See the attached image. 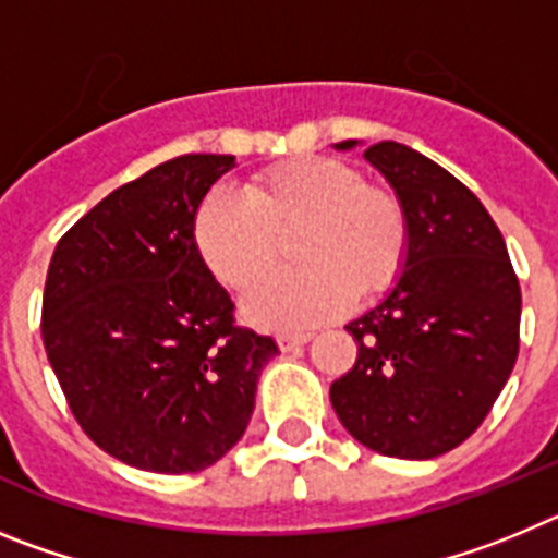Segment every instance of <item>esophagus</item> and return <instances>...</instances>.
<instances>
[{
  "instance_id": "1",
  "label": "esophagus",
  "mask_w": 558,
  "mask_h": 558,
  "mask_svg": "<svg viewBox=\"0 0 558 558\" xmlns=\"http://www.w3.org/2000/svg\"><path fill=\"white\" fill-rule=\"evenodd\" d=\"M279 349H282V352H290V349H299V347H304V343H310V340H313V335L310 332H295V335H279Z\"/></svg>"
}]
</instances>
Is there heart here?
<instances>
[{"instance_id":"b5f03b06","label":"heart","mask_w":558,"mask_h":558,"mask_svg":"<svg viewBox=\"0 0 558 558\" xmlns=\"http://www.w3.org/2000/svg\"><path fill=\"white\" fill-rule=\"evenodd\" d=\"M293 234L302 268L265 276L245 293L243 310L256 327L302 332L332 322L354 295L391 290L405 268V206L340 159L279 161L256 172L243 198L211 190L192 218L201 263L229 290L248 288Z\"/></svg>"}]
</instances>
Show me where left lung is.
Segmentation results:
<instances>
[{
  "label": "left lung",
  "instance_id": "left-lung-1",
  "mask_svg": "<svg viewBox=\"0 0 558 558\" xmlns=\"http://www.w3.org/2000/svg\"><path fill=\"white\" fill-rule=\"evenodd\" d=\"M366 159L405 206L408 259L386 302L347 327L357 360L329 399L360 445L422 461L466 441L500 397L522 293L500 229L456 175L399 142Z\"/></svg>",
  "mask_w": 558,
  "mask_h": 558
}]
</instances>
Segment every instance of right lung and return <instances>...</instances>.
<instances>
[{"label": "right lung", "mask_w": 558, "mask_h": 558, "mask_svg": "<svg viewBox=\"0 0 558 558\" xmlns=\"http://www.w3.org/2000/svg\"><path fill=\"white\" fill-rule=\"evenodd\" d=\"M234 156L190 153L113 190L58 240L41 338L77 425L136 470L201 472L243 438L276 340L234 322L192 218Z\"/></svg>", "instance_id": "right-lung-1"}]
</instances>
